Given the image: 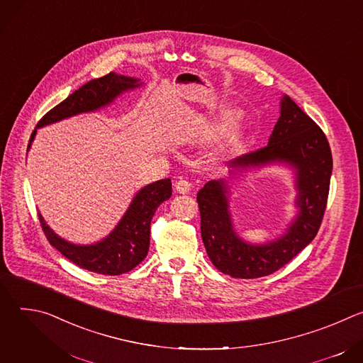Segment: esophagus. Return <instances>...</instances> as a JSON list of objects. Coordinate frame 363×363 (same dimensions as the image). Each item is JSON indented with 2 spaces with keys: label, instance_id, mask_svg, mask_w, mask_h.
<instances>
[{
  "label": "esophagus",
  "instance_id": "esophagus-1",
  "mask_svg": "<svg viewBox=\"0 0 363 363\" xmlns=\"http://www.w3.org/2000/svg\"><path fill=\"white\" fill-rule=\"evenodd\" d=\"M175 186H177V191L181 192V194H186V192L191 191V182L188 179H184V178L177 181Z\"/></svg>",
  "mask_w": 363,
  "mask_h": 363
}]
</instances>
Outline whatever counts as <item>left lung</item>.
Here are the masks:
<instances>
[{
  "instance_id": "left-lung-1",
  "label": "left lung",
  "mask_w": 363,
  "mask_h": 363,
  "mask_svg": "<svg viewBox=\"0 0 363 363\" xmlns=\"http://www.w3.org/2000/svg\"><path fill=\"white\" fill-rule=\"evenodd\" d=\"M287 162L297 172L298 214L287 233L263 245L242 241L233 230L224 181H210L196 195L201 214V237L213 264L234 279H258L283 266L316 237L328 203L332 150L323 130L296 103L284 96L280 118L269 145L244 153L231 168Z\"/></svg>"
}]
</instances>
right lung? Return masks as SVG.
I'll list each match as a JSON object with an SVG mask.
<instances>
[{"instance_id": "obj_1", "label": "right lung", "mask_w": 363, "mask_h": 363, "mask_svg": "<svg viewBox=\"0 0 363 363\" xmlns=\"http://www.w3.org/2000/svg\"><path fill=\"white\" fill-rule=\"evenodd\" d=\"M138 82L139 80L133 77L118 76L113 72L87 82L38 121L30 136L28 149L37 128L59 122L77 113L96 111L108 105L122 91L140 86ZM171 195L172 184L169 178L142 188L133 198L129 210L113 233L93 245L70 244L51 231L41 216H38V218L50 244L76 266L97 274L119 276L133 270L143 262L149 250L152 217L158 206L169 199Z\"/></svg>"}]
</instances>
